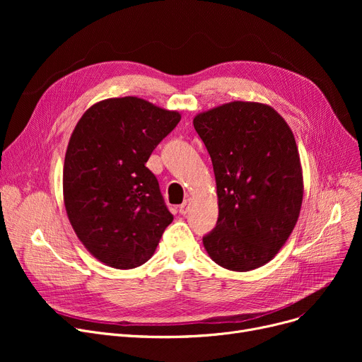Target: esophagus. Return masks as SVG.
Returning a JSON list of instances; mask_svg holds the SVG:
<instances>
[{
    "instance_id": "esophagus-1",
    "label": "esophagus",
    "mask_w": 362,
    "mask_h": 362,
    "mask_svg": "<svg viewBox=\"0 0 362 362\" xmlns=\"http://www.w3.org/2000/svg\"><path fill=\"white\" fill-rule=\"evenodd\" d=\"M189 202H191V199H185L183 204L179 206V213H180L182 216H185V214L187 213V210H189Z\"/></svg>"
}]
</instances>
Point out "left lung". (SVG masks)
<instances>
[{"label": "left lung", "mask_w": 362, "mask_h": 362, "mask_svg": "<svg viewBox=\"0 0 362 362\" xmlns=\"http://www.w3.org/2000/svg\"><path fill=\"white\" fill-rule=\"evenodd\" d=\"M211 157L218 199L204 248L220 267L251 272L272 261L299 218L303 177L293 132L270 105L233 101L194 117Z\"/></svg>", "instance_id": "left-lung-1"}]
</instances>
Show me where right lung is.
I'll list each match as a JSON object with an SVG mask.
<instances>
[{
    "label": "right lung",
    "instance_id": "obj_1",
    "mask_svg": "<svg viewBox=\"0 0 362 362\" xmlns=\"http://www.w3.org/2000/svg\"><path fill=\"white\" fill-rule=\"evenodd\" d=\"M180 117L138 97L108 98L90 105L71 133L63 168L66 213L85 248L108 267L145 264L173 221L145 164Z\"/></svg>",
    "mask_w": 362,
    "mask_h": 362
}]
</instances>
